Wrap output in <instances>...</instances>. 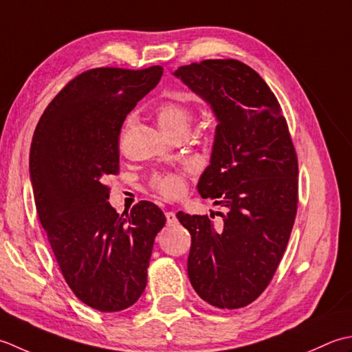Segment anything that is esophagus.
Wrapping results in <instances>:
<instances>
[{"instance_id": "1", "label": "esophagus", "mask_w": 352, "mask_h": 352, "mask_svg": "<svg viewBox=\"0 0 352 352\" xmlns=\"http://www.w3.org/2000/svg\"><path fill=\"white\" fill-rule=\"evenodd\" d=\"M166 219H167V223H168V225L175 223V221H176V214H175L173 211H167V212H166Z\"/></svg>"}]
</instances>
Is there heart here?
I'll use <instances>...</instances> for the list:
<instances>
[{"label":"heart","mask_w":352,"mask_h":352,"mask_svg":"<svg viewBox=\"0 0 352 352\" xmlns=\"http://www.w3.org/2000/svg\"><path fill=\"white\" fill-rule=\"evenodd\" d=\"M156 120L164 132L175 136L179 132L188 131L192 112L182 100H167L156 106ZM153 188L164 197L175 199L185 191V181L181 175H157L153 179Z\"/></svg>","instance_id":"heart-1"}]
</instances>
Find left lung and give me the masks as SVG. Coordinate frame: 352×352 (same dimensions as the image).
Masks as SVG:
<instances>
[{"label": "left lung", "instance_id": "left-lung-1", "mask_svg": "<svg viewBox=\"0 0 352 352\" xmlns=\"http://www.w3.org/2000/svg\"><path fill=\"white\" fill-rule=\"evenodd\" d=\"M173 76L216 116L197 191L226 208L220 226L208 216L176 214L191 234L190 283L214 307H246L274 278L295 223L298 157L289 127L267 83L240 60L208 59Z\"/></svg>", "mask_w": 352, "mask_h": 352}]
</instances>
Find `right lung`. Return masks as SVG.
<instances>
[{
	"label": "right lung",
	"instance_id": "1",
	"mask_svg": "<svg viewBox=\"0 0 352 352\" xmlns=\"http://www.w3.org/2000/svg\"><path fill=\"white\" fill-rule=\"evenodd\" d=\"M162 67L94 68L73 78L42 113L30 147L36 211L69 289L98 311L140 299L156 234L166 216L142 200L113 210L107 175L120 170L127 113L160 82Z\"/></svg>",
	"mask_w": 352,
	"mask_h": 352
}]
</instances>
